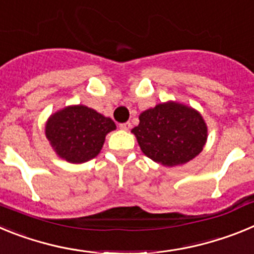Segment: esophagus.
I'll use <instances>...</instances> for the list:
<instances>
[{
    "mask_svg": "<svg viewBox=\"0 0 254 254\" xmlns=\"http://www.w3.org/2000/svg\"><path fill=\"white\" fill-rule=\"evenodd\" d=\"M120 128L123 129V131H128V129L131 128V123H129V122L121 123V125H120Z\"/></svg>",
    "mask_w": 254,
    "mask_h": 254,
    "instance_id": "esophagus-1",
    "label": "esophagus"
}]
</instances>
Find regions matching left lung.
Wrapping results in <instances>:
<instances>
[{
    "label": "left lung",
    "instance_id": "obj_1",
    "mask_svg": "<svg viewBox=\"0 0 254 254\" xmlns=\"http://www.w3.org/2000/svg\"><path fill=\"white\" fill-rule=\"evenodd\" d=\"M132 129L147 158L165 167L188 163L202 151L207 126L202 116L185 104L167 102L142 112Z\"/></svg>",
    "mask_w": 254,
    "mask_h": 254
}]
</instances>
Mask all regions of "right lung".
<instances>
[{"label": "right lung", "instance_id": "obj_1", "mask_svg": "<svg viewBox=\"0 0 254 254\" xmlns=\"http://www.w3.org/2000/svg\"><path fill=\"white\" fill-rule=\"evenodd\" d=\"M116 123L85 105H69L56 112L46 123V137L60 158L81 164L95 158L105 136Z\"/></svg>", "mask_w": 254, "mask_h": 254}]
</instances>
